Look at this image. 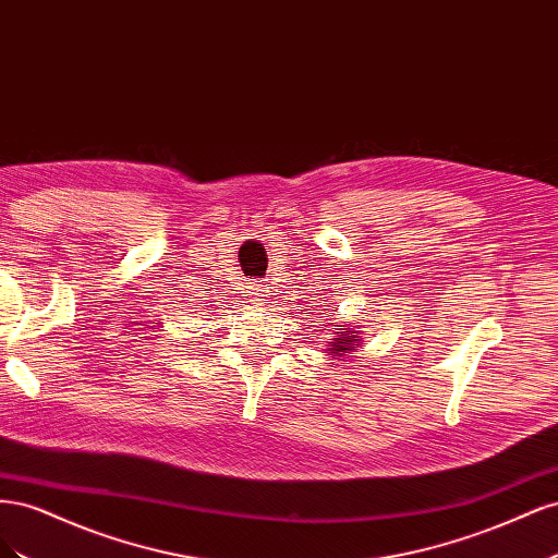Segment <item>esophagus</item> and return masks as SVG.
<instances>
[{
	"label": "esophagus",
	"instance_id": "1",
	"mask_svg": "<svg viewBox=\"0 0 558 558\" xmlns=\"http://www.w3.org/2000/svg\"><path fill=\"white\" fill-rule=\"evenodd\" d=\"M251 295L253 298H263V291H260V286L256 283V286H251Z\"/></svg>",
	"mask_w": 558,
	"mask_h": 558
}]
</instances>
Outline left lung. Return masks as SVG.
I'll return each mask as SVG.
<instances>
[{
    "label": "left lung",
    "mask_w": 558,
    "mask_h": 558,
    "mask_svg": "<svg viewBox=\"0 0 558 558\" xmlns=\"http://www.w3.org/2000/svg\"><path fill=\"white\" fill-rule=\"evenodd\" d=\"M342 330V335H335V340L330 342V347L326 349L328 356H344V353L353 351V347H359V335H353L351 328H337Z\"/></svg>",
    "instance_id": "left-lung-1"
}]
</instances>
